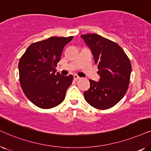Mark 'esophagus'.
<instances>
[{"instance_id": "34e87169", "label": "esophagus", "mask_w": 151, "mask_h": 151, "mask_svg": "<svg viewBox=\"0 0 151 151\" xmlns=\"http://www.w3.org/2000/svg\"><path fill=\"white\" fill-rule=\"evenodd\" d=\"M73 78H74V80H80V78L78 76H77V75H74L73 76Z\"/></svg>"}]
</instances>
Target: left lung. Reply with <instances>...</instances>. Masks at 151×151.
<instances>
[{
    "label": "left lung",
    "instance_id": "1",
    "mask_svg": "<svg viewBox=\"0 0 151 151\" xmlns=\"http://www.w3.org/2000/svg\"><path fill=\"white\" fill-rule=\"evenodd\" d=\"M81 37L91 50L100 76L98 82L89 80L90 88L84 92V99L97 109H110L127 91L132 70L131 62L116 42L97 34Z\"/></svg>",
    "mask_w": 151,
    "mask_h": 151
}]
</instances>
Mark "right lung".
<instances>
[{"instance_id":"add662e5","label":"right lung","mask_w":151,"mask_h":151,"mask_svg":"<svg viewBox=\"0 0 151 151\" xmlns=\"http://www.w3.org/2000/svg\"><path fill=\"white\" fill-rule=\"evenodd\" d=\"M73 36H53L32 43L18 63L19 80L27 98L39 108L58 106L65 98L73 77L55 73L64 47Z\"/></svg>"}]
</instances>
